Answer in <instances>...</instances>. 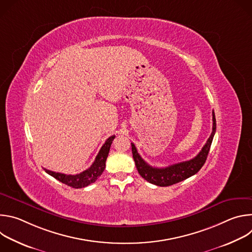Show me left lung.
Masks as SVG:
<instances>
[{
	"instance_id": "8db88e82",
	"label": "left lung",
	"mask_w": 252,
	"mask_h": 252,
	"mask_svg": "<svg viewBox=\"0 0 252 252\" xmlns=\"http://www.w3.org/2000/svg\"><path fill=\"white\" fill-rule=\"evenodd\" d=\"M212 132L198 155L192 159L174 163L166 167H154L148 164L138 155L135 146L131 142L132 157L138 173L147 182L158 187H169L185 181L191 175H194L197 171H199L207 158L215 129H217V121H215L214 112H212Z\"/></svg>"
}]
</instances>
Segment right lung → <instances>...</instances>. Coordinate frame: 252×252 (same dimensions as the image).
<instances>
[{
  "label": "right lung",
  "mask_w": 252,
  "mask_h": 252,
  "mask_svg": "<svg viewBox=\"0 0 252 252\" xmlns=\"http://www.w3.org/2000/svg\"><path fill=\"white\" fill-rule=\"evenodd\" d=\"M116 135H112L109 138L105 140L103 143V146L99 150L94 163L86 169L85 171L78 173V174H64V173H60V172H55L49 169H46V172L58 179L59 182L70 187L74 189H82L85 187H88L89 185L94 183L96 179L101 175L102 171L104 170L105 167V160L107 156H109V152L111 149V145L114 140Z\"/></svg>",
  "instance_id": "obj_1"
}]
</instances>
